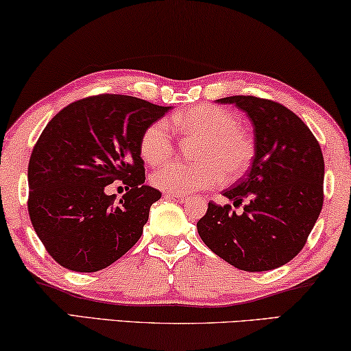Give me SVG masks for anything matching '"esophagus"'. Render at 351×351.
I'll return each mask as SVG.
<instances>
[{
    "label": "esophagus",
    "instance_id": "obj_1",
    "mask_svg": "<svg viewBox=\"0 0 351 351\" xmlns=\"http://www.w3.org/2000/svg\"><path fill=\"white\" fill-rule=\"evenodd\" d=\"M165 198H170V200H176V202H181V203L189 200V197H187V195H182V193H175V192H165Z\"/></svg>",
    "mask_w": 351,
    "mask_h": 351
}]
</instances>
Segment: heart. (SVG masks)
I'll use <instances>...</instances> for the list:
<instances>
[{"mask_svg": "<svg viewBox=\"0 0 351 351\" xmlns=\"http://www.w3.org/2000/svg\"><path fill=\"white\" fill-rule=\"evenodd\" d=\"M187 138L200 140L197 164L173 162L151 176L154 187L165 192L186 193L211 189L223 176L238 178L249 169L254 145L239 129L233 113L211 104H200L175 114L170 124L165 119L151 123L140 137V156L151 167L169 162L175 153L173 132L169 125Z\"/></svg>", "mask_w": 351, "mask_h": 351, "instance_id": "1", "label": "heart"}]
</instances>
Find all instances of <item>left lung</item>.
Instances as JSON below:
<instances>
[{"instance_id":"obj_1","label":"left lung","mask_w":351,"mask_h":351,"mask_svg":"<svg viewBox=\"0 0 351 351\" xmlns=\"http://www.w3.org/2000/svg\"><path fill=\"white\" fill-rule=\"evenodd\" d=\"M234 104L254 125L255 156L247 175L223 191L232 205L209 202L197 230L209 249L234 268L258 273L289 263L304 247L323 206L325 160L311 129L279 102L255 96Z\"/></svg>"}]
</instances>
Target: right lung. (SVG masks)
<instances>
[{"mask_svg": "<svg viewBox=\"0 0 351 351\" xmlns=\"http://www.w3.org/2000/svg\"><path fill=\"white\" fill-rule=\"evenodd\" d=\"M143 99L99 94L69 104L50 119L28 165V213L56 263L94 273L121 258L143 233L162 193L145 186L140 137L169 112ZM123 180L118 204L106 186Z\"/></svg>", "mask_w": 351, "mask_h": 351, "instance_id": "right-lung-1", "label": "right lung"}]
</instances>
